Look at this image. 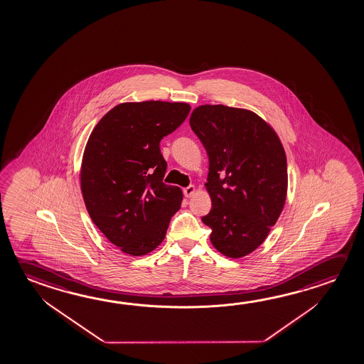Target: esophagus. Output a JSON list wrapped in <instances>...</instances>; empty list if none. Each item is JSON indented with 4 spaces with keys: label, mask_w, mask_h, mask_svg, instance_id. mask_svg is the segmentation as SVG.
<instances>
[{
    "label": "esophagus",
    "mask_w": 364,
    "mask_h": 364,
    "mask_svg": "<svg viewBox=\"0 0 364 364\" xmlns=\"http://www.w3.org/2000/svg\"><path fill=\"white\" fill-rule=\"evenodd\" d=\"M196 186L194 185H189V186H186V188H184V196L186 198H191L196 194Z\"/></svg>",
    "instance_id": "esophagus-1"
}]
</instances>
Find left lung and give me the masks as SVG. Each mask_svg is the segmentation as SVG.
Segmentation results:
<instances>
[{
  "instance_id": "left-lung-1",
  "label": "left lung",
  "mask_w": 364,
  "mask_h": 364,
  "mask_svg": "<svg viewBox=\"0 0 364 364\" xmlns=\"http://www.w3.org/2000/svg\"><path fill=\"white\" fill-rule=\"evenodd\" d=\"M189 123L208 154L212 209L202 220L210 242L225 257H245L264 242L284 207V149L274 129L246 109L200 105Z\"/></svg>"
}]
</instances>
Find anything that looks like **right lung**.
Here are the masks:
<instances>
[{
	"instance_id": "right-lung-1",
	"label": "right lung",
	"mask_w": 364,
	"mask_h": 364,
	"mask_svg": "<svg viewBox=\"0 0 364 364\" xmlns=\"http://www.w3.org/2000/svg\"><path fill=\"white\" fill-rule=\"evenodd\" d=\"M189 112L186 102H123L90 134L80 171L85 205L105 237L128 255L155 250L180 209L183 191L162 181L167 164L160 142Z\"/></svg>"
}]
</instances>
